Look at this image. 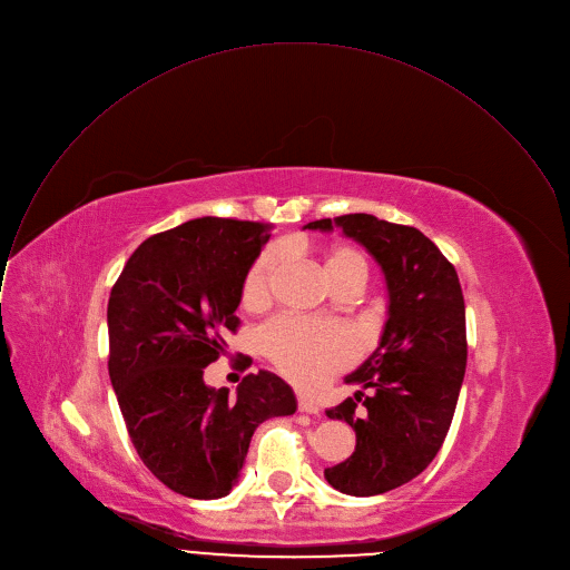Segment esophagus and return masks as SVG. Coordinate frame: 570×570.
<instances>
[{
  "mask_svg": "<svg viewBox=\"0 0 570 570\" xmlns=\"http://www.w3.org/2000/svg\"><path fill=\"white\" fill-rule=\"evenodd\" d=\"M296 406H298V411H303V413H321V406L316 404V402H312V400H307L305 395H298L296 397Z\"/></svg>",
  "mask_w": 570,
  "mask_h": 570,
  "instance_id": "obj_1",
  "label": "esophagus"
}]
</instances>
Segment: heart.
<instances>
[{"instance_id":"heart-1","label":"heart","mask_w":570,"mask_h":570,"mask_svg":"<svg viewBox=\"0 0 570 570\" xmlns=\"http://www.w3.org/2000/svg\"><path fill=\"white\" fill-rule=\"evenodd\" d=\"M278 263L276 249H265L252 263L240 289L247 307L256 309L269 301ZM323 274L334 292L346 287L360 289L368 278V261L357 247L336 243L323 252ZM258 344L285 377L303 386H314L348 366L357 351L355 338L344 327L296 316H278L265 323Z\"/></svg>"}]
</instances>
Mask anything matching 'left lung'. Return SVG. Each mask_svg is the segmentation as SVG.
Masks as SVG:
<instances>
[{
	"mask_svg": "<svg viewBox=\"0 0 570 570\" xmlns=\"http://www.w3.org/2000/svg\"><path fill=\"white\" fill-rule=\"evenodd\" d=\"M334 224L382 265L391 305L380 348L346 377L364 391L325 411L355 429L357 444L323 474L338 492L375 497L424 472L444 442L468 364L465 298L456 269L415 226L368 213ZM305 229L330 232L332 222Z\"/></svg>",
	"mask_w": 570,
	"mask_h": 570,
	"instance_id": "8db88e82",
	"label": "left lung"
}]
</instances>
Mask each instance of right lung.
Segmentation results:
<instances>
[{
  "label": "right lung",
  "mask_w": 570,
  "mask_h": 570,
  "mask_svg": "<svg viewBox=\"0 0 570 570\" xmlns=\"http://www.w3.org/2000/svg\"><path fill=\"white\" fill-rule=\"evenodd\" d=\"M272 224L197 217L150 236L126 263L107 303L109 380L144 465L173 492H232L261 422L292 415V389L269 371L236 395L204 384V368L236 334L243 278ZM247 371L252 357L238 355Z\"/></svg>",
  "instance_id": "right-lung-1"
}]
</instances>
